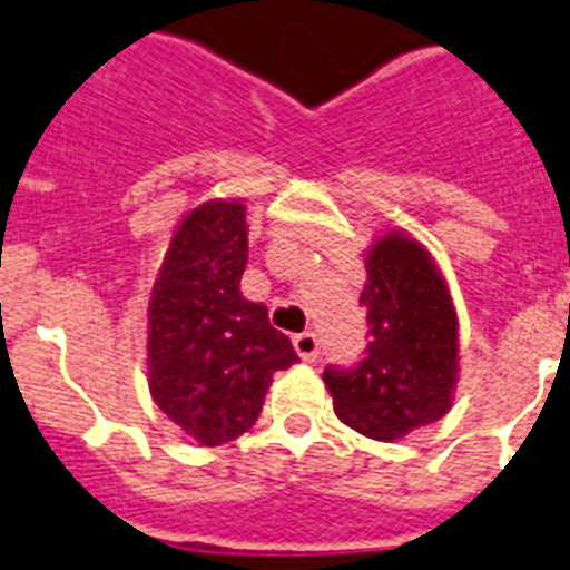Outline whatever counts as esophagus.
<instances>
[{"label":"esophagus","mask_w":570,"mask_h":570,"mask_svg":"<svg viewBox=\"0 0 570 570\" xmlns=\"http://www.w3.org/2000/svg\"><path fill=\"white\" fill-rule=\"evenodd\" d=\"M294 350H297V356L303 362H317V350H321L317 335L314 332H299V335H294Z\"/></svg>","instance_id":"34e87169"}]
</instances>
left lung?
Returning <instances> with one entry per match:
<instances>
[{"instance_id":"obj_1","label":"left lung","mask_w":570,"mask_h":570,"mask_svg":"<svg viewBox=\"0 0 570 570\" xmlns=\"http://www.w3.org/2000/svg\"><path fill=\"white\" fill-rule=\"evenodd\" d=\"M367 350L356 367H326L341 423L394 441L450 412L459 382V317L448 279L421 240L385 229L364 256Z\"/></svg>"}]
</instances>
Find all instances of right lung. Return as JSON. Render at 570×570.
I'll return each mask as SVG.
<instances>
[{
    "instance_id": "add662e5",
    "label": "right lung",
    "mask_w": 570,
    "mask_h": 570,
    "mask_svg": "<svg viewBox=\"0 0 570 570\" xmlns=\"http://www.w3.org/2000/svg\"><path fill=\"white\" fill-rule=\"evenodd\" d=\"M247 232L240 199L190 208L149 294V394L203 448L244 435L262 414L273 373L299 362L267 306L240 294Z\"/></svg>"
}]
</instances>
